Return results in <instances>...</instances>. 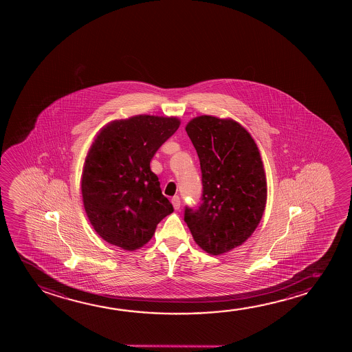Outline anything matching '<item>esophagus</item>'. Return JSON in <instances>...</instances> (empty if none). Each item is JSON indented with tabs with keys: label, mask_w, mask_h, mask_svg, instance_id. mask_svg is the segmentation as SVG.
I'll use <instances>...</instances> for the list:
<instances>
[{
	"label": "esophagus",
	"mask_w": 352,
	"mask_h": 352,
	"mask_svg": "<svg viewBox=\"0 0 352 352\" xmlns=\"http://www.w3.org/2000/svg\"><path fill=\"white\" fill-rule=\"evenodd\" d=\"M172 204H173L175 210H179V208H180V198H179L178 196H174V197L172 198Z\"/></svg>",
	"instance_id": "esophagus-1"
}]
</instances>
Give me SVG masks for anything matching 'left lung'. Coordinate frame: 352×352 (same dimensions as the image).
I'll return each mask as SVG.
<instances>
[{
    "label": "left lung",
    "instance_id": "8db88e82",
    "mask_svg": "<svg viewBox=\"0 0 352 352\" xmlns=\"http://www.w3.org/2000/svg\"><path fill=\"white\" fill-rule=\"evenodd\" d=\"M202 170V203L184 220L202 250L217 256L241 245L258 226L267 203L260 150L233 119L201 116L185 127Z\"/></svg>",
    "mask_w": 352,
    "mask_h": 352
}]
</instances>
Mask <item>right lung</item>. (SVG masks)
<instances>
[{"label": "right lung", "mask_w": 352, "mask_h": 352, "mask_svg": "<svg viewBox=\"0 0 352 352\" xmlns=\"http://www.w3.org/2000/svg\"><path fill=\"white\" fill-rule=\"evenodd\" d=\"M179 126L177 116L142 114L111 121L97 133L82 167V204L107 243L137 250L173 212L150 161Z\"/></svg>", "instance_id": "1"}]
</instances>
